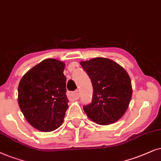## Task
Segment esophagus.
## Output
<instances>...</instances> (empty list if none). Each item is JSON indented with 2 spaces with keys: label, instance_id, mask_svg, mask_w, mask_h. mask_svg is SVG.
<instances>
[{
  "label": "esophagus",
  "instance_id": "34e87169",
  "mask_svg": "<svg viewBox=\"0 0 161 161\" xmlns=\"http://www.w3.org/2000/svg\"><path fill=\"white\" fill-rule=\"evenodd\" d=\"M68 96L69 98V99L77 100L79 98V93L78 91L75 92H68Z\"/></svg>",
  "mask_w": 161,
  "mask_h": 161
}]
</instances>
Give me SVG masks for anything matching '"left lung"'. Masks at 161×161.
<instances>
[{"instance_id": "1", "label": "left lung", "mask_w": 161, "mask_h": 161, "mask_svg": "<svg viewBox=\"0 0 161 161\" xmlns=\"http://www.w3.org/2000/svg\"><path fill=\"white\" fill-rule=\"evenodd\" d=\"M80 64L91 79L93 89L91 103L83 107L87 117L101 125L116 122L125 113L132 98L129 75L119 64L103 57Z\"/></svg>"}]
</instances>
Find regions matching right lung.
Masks as SVG:
<instances>
[{"label":"right lung","instance_id":"1","mask_svg":"<svg viewBox=\"0 0 161 161\" xmlns=\"http://www.w3.org/2000/svg\"><path fill=\"white\" fill-rule=\"evenodd\" d=\"M65 63L46 59L30 69L18 85V104L32 127L42 132L62 125L68 108Z\"/></svg>","mask_w":161,"mask_h":161}]
</instances>
